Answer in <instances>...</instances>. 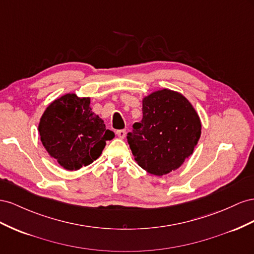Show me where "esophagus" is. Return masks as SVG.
I'll use <instances>...</instances> for the list:
<instances>
[{"mask_svg": "<svg viewBox=\"0 0 254 254\" xmlns=\"http://www.w3.org/2000/svg\"><path fill=\"white\" fill-rule=\"evenodd\" d=\"M116 134H117V136L119 137V138L123 139L126 137V135H127V131H126V129H119V131L116 132Z\"/></svg>", "mask_w": 254, "mask_h": 254, "instance_id": "34e87169", "label": "esophagus"}]
</instances>
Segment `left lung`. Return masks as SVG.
Here are the masks:
<instances>
[{
	"mask_svg": "<svg viewBox=\"0 0 254 254\" xmlns=\"http://www.w3.org/2000/svg\"><path fill=\"white\" fill-rule=\"evenodd\" d=\"M201 135V121L180 92L162 89L142 100V119L127 133L136 163L154 176L181 167L192 154Z\"/></svg>",
	"mask_w": 254,
	"mask_h": 254,
	"instance_id": "1",
	"label": "left lung"
}]
</instances>
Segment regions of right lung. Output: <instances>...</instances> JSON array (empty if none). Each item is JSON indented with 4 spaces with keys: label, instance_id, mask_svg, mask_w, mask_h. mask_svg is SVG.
<instances>
[{
    "label": "right lung",
    "instance_id": "add662e5",
    "mask_svg": "<svg viewBox=\"0 0 254 254\" xmlns=\"http://www.w3.org/2000/svg\"><path fill=\"white\" fill-rule=\"evenodd\" d=\"M89 105L90 98L67 93L54 100L40 118L43 147L67 170L90 165L102 153L106 140L115 136Z\"/></svg>",
    "mask_w": 254,
    "mask_h": 254
}]
</instances>
